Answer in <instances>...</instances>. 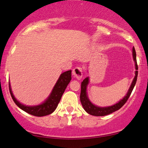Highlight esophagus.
<instances>
[{
    "label": "esophagus",
    "instance_id": "esophagus-1",
    "mask_svg": "<svg viewBox=\"0 0 148 148\" xmlns=\"http://www.w3.org/2000/svg\"><path fill=\"white\" fill-rule=\"evenodd\" d=\"M73 75L77 79H81L83 77V69L81 66H77L73 70Z\"/></svg>",
    "mask_w": 148,
    "mask_h": 148
}]
</instances>
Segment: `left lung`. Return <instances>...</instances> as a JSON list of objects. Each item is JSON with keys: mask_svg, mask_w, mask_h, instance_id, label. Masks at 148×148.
<instances>
[{"mask_svg": "<svg viewBox=\"0 0 148 148\" xmlns=\"http://www.w3.org/2000/svg\"><path fill=\"white\" fill-rule=\"evenodd\" d=\"M133 58L134 60V62L135 63V76L134 79H133L132 84H131L130 88H129L128 92L126 96L123 98L122 100L119 101L118 103L115 104L112 106H107V107H98L96 106V105L93 104L92 102L89 100L88 95H87V86L89 84V77H86L85 79L82 82V85H81V94H80V100L82 102V104L83 107H84V110L86 111L88 114L91 115H94V116H106L109 114L115 112V111L118 110L124 105L126 102L128 100L129 96L132 92V91L134 88L135 85L136 84L137 79V75H138V66L137 64V59H136V52H135V48L133 46Z\"/></svg>", "mask_w": 148, "mask_h": 148, "instance_id": "8db88e82", "label": "left lung"}]
</instances>
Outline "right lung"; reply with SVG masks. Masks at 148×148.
<instances>
[{
    "instance_id": "1",
    "label": "right lung",
    "mask_w": 148,
    "mask_h": 148,
    "mask_svg": "<svg viewBox=\"0 0 148 148\" xmlns=\"http://www.w3.org/2000/svg\"><path fill=\"white\" fill-rule=\"evenodd\" d=\"M71 80V71L69 70L62 73L58 78L57 82L56 83L55 86H54L53 90L50 93L48 98L45 100V102L41 104L38 105V106H30L21 104L19 101L17 100V99L15 98V96L13 94L11 85L9 82V91L14 102L21 110L27 112L28 114L34 115V116H43L51 114L55 110L64 90L67 87V85L69 84Z\"/></svg>"
}]
</instances>
